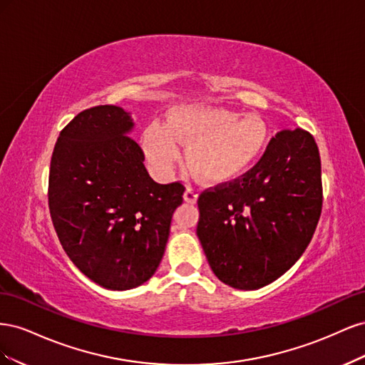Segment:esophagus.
Wrapping results in <instances>:
<instances>
[{"label":"esophagus","mask_w":365,"mask_h":365,"mask_svg":"<svg viewBox=\"0 0 365 365\" xmlns=\"http://www.w3.org/2000/svg\"><path fill=\"white\" fill-rule=\"evenodd\" d=\"M184 200H185V202L195 204L197 201V192L195 189H192V187H187L184 192Z\"/></svg>","instance_id":"esophagus-1"}]
</instances>
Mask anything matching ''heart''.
<instances>
[{"mask_svg":"<svg viewBox=\"0 0 365 365\" xmlns=\"http://www.w3.org/2000/svg\"><path fill=\"white\" fill-rule=\"evenodd\" d=\"M222 108H180L165 126L145 130L146 155L155 168L169 170L178 160V145H187V164L207 182H227L244 175L268 143V129L256 115Z\"/></svg>","mask_w":365,"mask_h":365,"instance_id":"1","label":"heart"}]
</instances>
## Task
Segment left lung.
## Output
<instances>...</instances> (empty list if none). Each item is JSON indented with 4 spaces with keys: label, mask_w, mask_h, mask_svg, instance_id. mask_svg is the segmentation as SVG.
Instances as JSON below:
<instances>
[{
    "label": "left lung",
    "mask_w": 365,
    "mask_h": 365,
    "mask_svg": "<svg viewBox=\"0 0 365 365\" xmlns=\"http://www.w3.org/2000/svg\"><path fill=\"white\" fill-rule=\"evenodd\" d=\"M322 207L315 138L300 128L280 130L247 173L200 195L196 235L220 282L259 289L302 257Z\"/></svg>",
    "instance_id": "1"
}]
</instances>
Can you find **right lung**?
<instances>
[{
	"label": "right lung",
	"instance_id": "right-lung-1",
	"mask_svg": "<svg viewBox=\"0 0 365 365\" xmlns=\"http://www.w3.org/2000/svg\"><path fill=\"white\" fill-rule=\"evenodd\" d=\"M130 115L114 105L77 114L53 149L48 208L61 245L88 279L126 291L155 274L185 187L158 184L130 132Z\"/></svg>",
	"mask_w": 365,
	"mask_h": 365
}]
</instances>
